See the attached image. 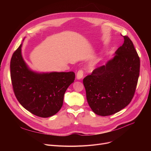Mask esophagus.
Wrapping results in <instances>:
<instances>
[{"mask_svg": "<svg viewBox=\"0 0 151 151\" xmlns=\"http://www.w3.org/2000/svg\"><path fill=\"white\" fill-rule=\"evenodd\" d=\"M83 70H80L77 73V75H76V78L78 79V80H81V79L83 77Z\"/></svg>", "mask_w": 151, "mask_h": 151, "instance_id": "1", "label": "esophagus"}]
</instances>
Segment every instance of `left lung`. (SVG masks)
Returning <instances> with one entry per match:
<instances>
[{"instance_id": "1", "label": "left lung", "mask_w": 151, "mask_h": 151, "mask_svg": "<svg viewBox=\"0 0 151 151\" xmlns=\"http://www.w3.org/2000/svg\"><path fill=\"white\" fill-rule=\"evenodd\" d=\"M124 38L114 57L83 80L88 104L99 116L120 111L130 104L135 92L140 60L131 40L127 36Z\"/></svg>"}]
</instances>
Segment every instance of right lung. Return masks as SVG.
I'll return each mask as SVG.
<instances>
[{
    "instance_id": "1",
    "label": "right lung",
    "mask_w": 151,
    "mask_h": 151,
    "mask_svg": "<svg viewBox=\"0 0 151 151\" xmlns=\"http://www.w3.org/2000/svg\"><path fill=\"white\" fill-rule=\"evenodd\" d=\"M22 44L11 59L13 89L19 104L32 114L48 117L56 114L63 105V96L74 82L75 74L69 72L37 73L31 70L21 54Z\"/></svg>"
}]
</instances>
